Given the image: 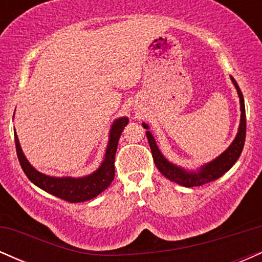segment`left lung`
Masks as SVG:
<instances>
[{
  "label": "left lung",
  "mask_w": 262,
  "mask_h": 262,
  "mask_svg": "<svg viewBox=\"0 0 262 262\" xmlns=\"http://www.w3.org/2000/svg\"><path fill=\"white\" fill-rule=\"evenodd\" d=\"M231 82L235 86L237 95L240 98V111H242V116H240V124L239 129H237V134L233 143L230 144L229 148L222 152L218 158L214 160L207 162L203 166H201L197 171H187L182 167L177 166V165L172 164L161 154L159 150L158 145H156L154 137L148 130L149 125L143 123V127L146 129V138H148L150 149H151L152 158H154V162L158 167V170L164 175L165 177L171 180V181L179 183V185L185 186V187H194V186H202L204 183H208L214 181V180L219 179L223 176L230 167L235 164L237 159H239L240 154H242L243 148H244L245 143V135H246V119H245V104H244V97L243 93L240 91L239 86H237L236 81L234 80L233 76H230Z\"/></svg>",
  "instance_id": "left-lung-1"
}]
</instances>
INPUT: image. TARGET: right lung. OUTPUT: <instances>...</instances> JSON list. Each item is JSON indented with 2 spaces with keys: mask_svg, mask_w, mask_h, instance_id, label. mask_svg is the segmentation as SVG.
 <instances>
[{
  "mask_svg": "<svg viewBox=\"0 0 262 262\" xmlns=\"http://www.w3.org/2000/svg\"><path fill=\"white\" fill-rule=\"evenodd\" d=\"M128 122L129 119L127 117H122V118L116 119L113 122L110 130V139H108L103 161H102L101 166L91 175L83 177H53L39 172L27 160L22 148H20L16 130H14V141H16L18 160H19V164L25 171L26 176L43 191L70 203L90 201L97 197L113 181L114 158H116L117 146H118L119 137H121L123 129L128 124Z\"/></svg>",
  "mask_w": 262,
  "mask_h": 262,
  "instance_id": "1",
  "label": "right lung"
}]
</instances>
